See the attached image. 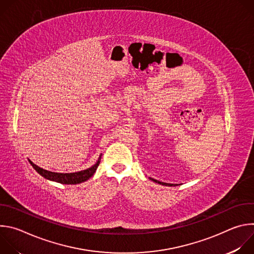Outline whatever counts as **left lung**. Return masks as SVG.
<instances>
[{"label":"left lung","instance_id":"obj_1","mask_svg":"<svg viewBox=\"0 0 254 254\" xmlns=\"http://www.w3.org/2000/svg\"><path fill=\"white\" fill-rule=\"evenodd\" d=\"M151 180H153L154 182H156V183H158V184H161V185H165V186H176V185H174V184H169V183H164V182H160V181H158V180H155V179H152L151 178Z\"/></svg>","mask_w":254,"mask_h":254}]
</instances>
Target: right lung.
<instances>
[{
	"mask_svg": "<svg viewBox=\"0 0 254 254\" xmlns=\"http://www.w3.org/2000/svg\"><path fill=\"white\" fill-rule=\"evenodd\" d=\"M29 162L32 165V167L44 178L51 180V181H55V182H58L61 184H68V185L79 184V183L85 182V181H87L90 177L93 176V174L95 173V171L99 165V160H98L95 165H93L91 168H88L86 170H83L80 172H75V173L63 174V173H55V172H50V171L44 170V169L38 167L37 165H35L30 160H29Z\"/></svg>",
	"mask_w": 254,
	"mask_h": 254,
	"instance_id": "add662e5",
	"label": "right lung"
}]
</instances>
